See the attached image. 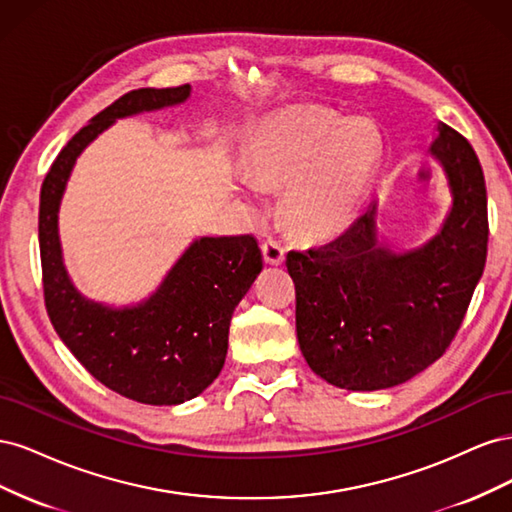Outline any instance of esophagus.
<instances>
[{
  "instance_id": "34e87169",
  "label": "esophagus",
  "mask_w": 512,
  "mask_h": 512,
  "mask_svg": "<svg viewBox=\"0 0 512 512\" xmlns=\"http://www.w3.org/2000/svg\"><path fill=\"white\" fill-rule=\"evenodd\" d=\"M262 256H265L267 265H282L286 258V250L277 239H267L265 243H262Z\"/></svg>"
}]
</instances>
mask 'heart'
<instances>
[{
  "mask_svg": "<svg viewBox=\"0 0 512 512\" xmlns=\"http://www.w3.org/2000/svg\"><path fill=\"white\" fill-rule=\"evenodd\" d=\"M380 138L365 121L316 111L277 115L262 123L247 151L254 188H286L288 215L309 237L342 232L376 173Z\"/></svg>",
  "mask_w": 512,
  "mask_h": 512,
  "instance_id": "b5f03b06",
  "label": "heart"
}]
</instances>
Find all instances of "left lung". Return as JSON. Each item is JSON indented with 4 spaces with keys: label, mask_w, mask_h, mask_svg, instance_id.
<instances>
[{
    "label": "left lung",
    "mask_w": 512,
    "mask_h": 512,
    "mask_svg": "<svg viewBox=\"0 0 512 512\" xmlns=\"http://www.w3.org/2000/svg\"><path fill=\"white\" fill-rule=\"evenodd\" d=\"M451 192L440 230L395 252L371 205L342 237L286 256L297 337L314 374L339 389L380 391L414 378L451 346L487 260V190L472 145L438 121L429 147Z\"/></svg>",
    "instance_id": "left-lung-1"
}]
</instances>
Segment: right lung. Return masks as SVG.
Listing matches in <instances>:
<instances>
[{
  "instance_id": "1",
  "label": "right lung",
  "mask_w": 512,
  "mask_h": 512,
  "mask_svg": "<svg viewBox=\"0 0 512 512\" xmlns=\"http://www.w3.org/2000/svg\"><path fill=\"white\" fill-rule=\"evenodd\" d=\"M192 87L136 89L76 132L40 190V258L46 312L57 335L108 389L151 406L194 399L220 376L230 318L262 271L252 235L198 237L147 299L113 307L85 297L64 265L59 207L76 158L117 119L183 104Z\"/></svg>"
}]
</instances>
